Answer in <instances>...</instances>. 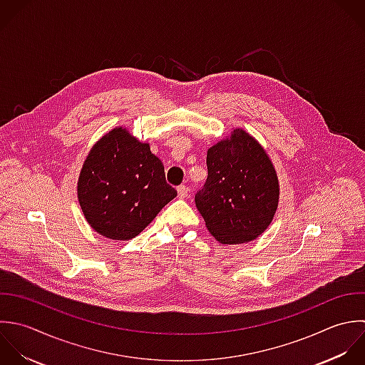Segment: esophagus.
I'll list each match as a JSON object with an SVG mask.
<instances>
[{
  "label": "esophagus",
  "instance_id": "1",
  "mask_svg": "<svg viewBox=\"0 0 365 365\" xmlns=\"http://www.w3.org/2000/svg\"><path fill=\"white\" fill-rule=\"evenodd\" d=\"M187 193H189V187L186 185H180L178 187V195H179L180 199H185L187 196Z\"/></svg>",
  "mask_w": 365,
  "mask_h": 365
}]
</instances>
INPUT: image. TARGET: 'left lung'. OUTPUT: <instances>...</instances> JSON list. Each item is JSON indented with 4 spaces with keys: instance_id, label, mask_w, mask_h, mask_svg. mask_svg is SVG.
Returning a JSON list of instances; mask_svg holds the SVG:
<instances>
[{
    "instance_id": "8db88e82",
    "label": "left lung",
    "mask_w": 365,
    "mask_h": 365,
    "mask_svg": "<svg viewBox=\"0 0 365 365\" xmlns=\"http://www.w3.org/2000/svg\"><path fill=\"white\" fill-rule=\"evenodd\" d=\"M207 179L195 196L209 232L223 245L246 243L272 223L279 203L276 170L256 139L236 129L207 150Z\"/></svg>"
}]
</instances>
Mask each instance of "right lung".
Listing matches in <instances>:
<instances>
[{"label": "right lung", "instance_id": "obj_1", "mask_svg": "<svg viewBox=\"0 0 365 365\" xmlns=\"http://www.w3.org/2000/svg\"><path fill=\"white\" fill-rule=\"evenodd\" d=\"M178 192L148 143L116 128L89 152L78 180L85 219L112 240L138 236Z\"/></svg>", "mask_w": 365, "mask_h": 365}]
</instances>
